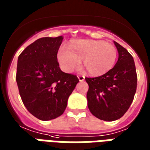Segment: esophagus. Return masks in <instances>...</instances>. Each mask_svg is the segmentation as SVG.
<instances>
[{
	"mask_svg": "<svg viewBox=\"0 0 150 150\" xmlns=\"http://www.w3.org/2000/svg\"><path fill=\"white\" fill-rule=\"evenodd\" d=\"M77 77H78V79H79L80 81H83L85 80V76H83V75H78Z\"/></svg>",
	"mask_w": 150,
	"mask_h": 150,
	"instance_id": "34e87169",
	"label": "esophagus"
}]
</instances>
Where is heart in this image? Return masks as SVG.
Instances as JSON below:
<instances>
[{
	"label": "heart",
	"mask_w": 150,
	"mask_h": 150,
	"mask_svg": "<svg viewBox=\"0 0 150 150\" xmlns=\"http://www.w3.org/2000/svg\"><path fill=\"white\" fill-rule=\"evenodd\" d=\"M118 56L113 45L103 40H78L70 44L68 49L62 48L57 53L60 66L65 73H72L81 64L91 76H98L111 70Z\"/></svg>",
	"instance_id": "heart-1"
}]
</instances>
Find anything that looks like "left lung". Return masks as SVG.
I'll use <instances>...</instances> for the list:
<instances>
[{
  "instance_id": "left-lung-1",
  "label": "left lung",
  "mask_w": 150,
  "mask_h": 150,
  "mask_svg": "<svg viewBox=\"0 0 150 150\" xmlns=\"http://www.w3.org/2000/svg\"><path fill=\"white\" fill-rule=\"evenodd\" d=\"M114 45L119 55L114 67L102 76L86 77L88 110L96 117L106 121L117 120L127 112L137 90L133 57L116 41Z\"/></svg>"
}]
</instances>
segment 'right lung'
Wrapping results in <instances>:
<instances>
[{
    "label": "right lung",
    "instance_id": "right-lung-1",
    "mask_svg": "<svg viewBox=\"0 0 150 150\" xmlns=\"http://www.w3.org/2000/svg\"><path fill=\"white\" fill-rule=\"evenodd\" d=\"M63 40L42 38L23 50L17 60L16 81L23 104L41 121L55 119L67 106L68 98L79 80L61 70L57 52Z\"/></svg>",
    "mask_w": 150,
    "mask_h": 150
}]
</instances>
